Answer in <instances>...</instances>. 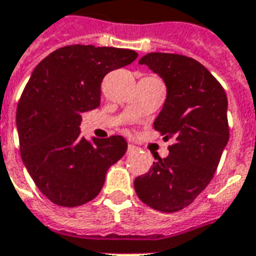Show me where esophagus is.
I'll return each instance as SVG.
<instances>
[{"label": "esophagus", "instance_id": "34e87169", "mask_svg": "<svg viewBox=\"0 0 256 256\" xmlns=\"http://www.w3.org/2000/svg\"><path fill=\"white\" fill-rule=\"evenodd\" d=\"M137 149V146L136 145H132V144H128V153L130 154V153H133L134 150Z\"/></svg>", "mask_w": 256, "mask_h": 256}]
</instances>
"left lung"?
<instances>
[{
    "label": "left lung",
    "instance_id": "1",
    "mask_svg": "<svg viewBox=\"0 0 256 256\" xmlns=\"http://www.w3.org/2000/svg\"><path fill=\"white\" fill-rule=\"evenodd\" d=\"M162 78L166 98L153 126L175 142L166 158L136 178L140 200L172 213L186 208L205 190L229 140L224 88L198 60L179 54L149 52L140 60Z\"/></svg>",
    "mask_w": 256,
    "mask_h": 256
}]
</instances>
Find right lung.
Masks as SVG:
<instances>
[{
  "mask_svg": "<svg viewBox=\"0 0 256 256\" xmlns=\"http://www.w3.org/2000/svg\"><path fill=\"white\" fill-rule=\"evenodd\" d=\"M137 56L128 48L74 44L52 51L32 72L17 104L20 153L32 180L56 205L94 200L110 166L126 153L120 136L85 140L81 114L100 106L104 76Z\"/></svg>",
  "mask_w": 256,
  "mask_h": 256,
  "instance_id": "right-lung-1",
  "label": "right lung"
}]
</instances>
